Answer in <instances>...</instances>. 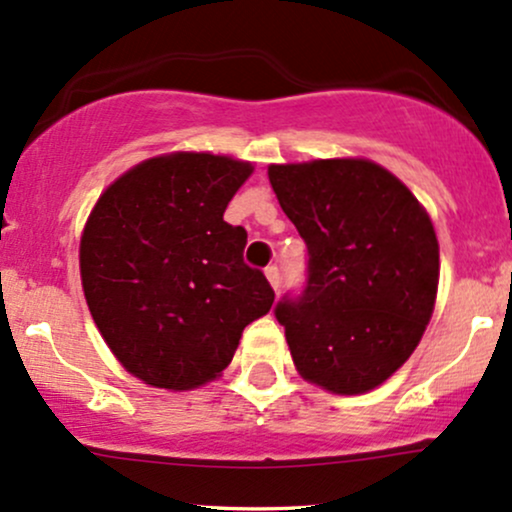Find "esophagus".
I'll return each instance as SVG.
<instances>
[{"instance_id": "esophagus-1", "label": "esophagus", "mask_w": 512, "mask_h": 512, "mask_svg": "<svg viewBox=\"0 0 512 512\" xmlns=\"http://www.w3.org/2000/svg\"><path fill=\"white\" fill-rule=\"evenodd\" d=\"M264 274H267V279H269V284H272V289L279 291V286H281L279 267H276V264H269V267L264 269Z\"/></svg>"}]
</instances>
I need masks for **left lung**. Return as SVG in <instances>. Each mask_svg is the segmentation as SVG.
I'll use <instances>...</instances> for the list:
<instances>
[{"label":"left lung","instance_id":"1","mask_svg":"<svg viewBox=\"0 0 512 512\" xmlns=\"http://www.w3.org/2000/svg\"><path fill=\"white\" fill-rule=\"evenodd\" d=\"M276 199L308 245V279L274 315L310 383L361 395L421 342L438 291V238L390 170L363 158L269 166Z\"/></svg>","mask_w":512,"mask_h":512}]
</instances>
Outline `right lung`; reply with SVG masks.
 I'll return each instance as SVG.
<instances>
[{
  "instance_id": "1",
  "label": "right lung",
  "mask_w": 512,
  "mask_h": 512,
  "mask_svg": "<svg viewBox=\"0 0 512 512\" xmlns=\"http://www.w3.org/2000/svg\"><path fill=\"white\" fill-rule=\"evenodd\" d=\"M252 166L214 154L149 158L117 178L79 248L84 296L134 378L166 390L214 380L274 291L243 262L248 233L223 211Z\"/></svg>"
}]
</instances>
